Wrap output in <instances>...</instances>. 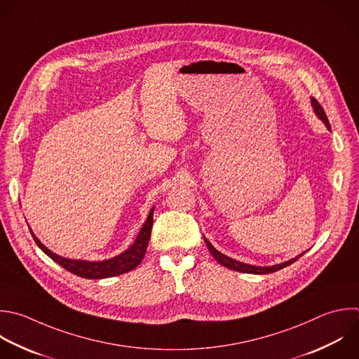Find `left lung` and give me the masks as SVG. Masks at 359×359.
Masks as SVG:
<instances>
[{
    "label": "left lung",
    "instance_id": "8db88e82",
    "mask_svg": "<svg viewBox=\"0 0 359 359\" xmlns=\"http://www.w3.org/2000/svg\"><path fill=\"white\" fill-rule=\"evenodd\" d=\"M310 102H311V107H313V111H314V114H316V116L325 125V128L330 130V123H328V119H327V116H325V114H324V111H323V108H321V105L314 100V98H311L310 100ZM203 240H205V243H206V245H208V248H209V251H210V254L213 255V258L219 262V264H222L223 266H226V268H229V269H233V271H237V272H244V273H255V275H262V273H271V272H275V271H279V269H282V268H285V266H287V265H290V264H293L297 258H300L304 252H302V254H299L297 257H294V258H290L289 261H285V262H280V264H276V265H271V266H257V265H251V264H245V262H241V261H237V259H233V258H230V257H227V255H224V254H222L220 251H217L213 245H212V243L206 238V237H203Z\"/></svg>",
    "mask_w": 359,
    "mask_h": 359
}]
</instances>
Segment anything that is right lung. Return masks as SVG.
<instances>
[{
  "mask_svg": "<svg viewBox=\"0 0 359 359\" xmlns=\"http://www.w3.org/2000/svg\"><path fill=\"white\" fill-rule=\"evenodd\" d=\"M153 213H154V206L150 209L144 224L142 226L136 240L133 241V244L129 248H126L123 252H121L112 258L102 259V261L73 259V258L62 257V255L50 251L45 244H42V241L35 236V233L32 231L31 227H29V230H31V234H32L35 243L38 244V247L48 257H50L55 262H57L59 265H62L72 273L81 276V278H87V279H104V278H111V276H116L121 273H126V272L135 269L142 262V259L146 254L147 245H149L150 236H151Z\"/></svg>",
  "mask_w": 359,
  "mask_h": 359,
  "instance_id": "add662e5",
  "label": "right lung"
}]
</instances>
